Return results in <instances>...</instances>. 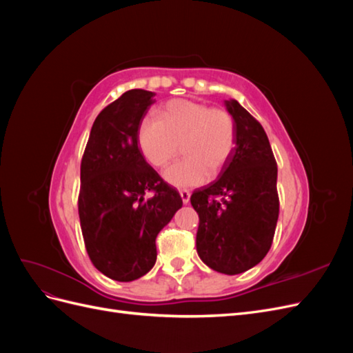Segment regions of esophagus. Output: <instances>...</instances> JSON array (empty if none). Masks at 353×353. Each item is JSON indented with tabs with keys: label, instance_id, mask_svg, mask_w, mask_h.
<instances>
[{
	"label": "esophagus",
	"instance_id": "34e87169",
	"mask_svg": "<svg viewBox=\"0 0 353 353\" xmlns=\"http://www.w3.org/2000/svg\"><path fill=\"white\" fill-rule=\"evenodd\" d=\"M179 196H181V199H183V203H184V205H187V203L190 201V191L188 190H181L179 191Z\"/></svg>",
	"mask_w": 353,
	"mask_h": 353
}]
</instances>
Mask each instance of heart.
<instances>
[{"label":"heart","mask_w":353,"mask_h":353,"mask_svg":"<svg viewBox=\"0 0 353 353\" xmlns=\"http://www.w3.org/2000/svg\"><path fill=\"white\" fill-rule=\"evenodd\" d=\"M236 143V121L227 109L188 100L169 101L157 119L147 117L138 130V145L153 168L172 163L183 147L184 159L165 172L168 183L178 188L201 185L219 175Z\"/></svg>","instance_id":"heart-1"}]
</instances>
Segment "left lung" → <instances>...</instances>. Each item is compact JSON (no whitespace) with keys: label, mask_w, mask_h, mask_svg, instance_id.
I'll use <instances>...</instances> for the list:
<instances>
[{"label":"left lung","mask_w":353,"mask_h":353,"mask_svg":"<svg viewBox=\"0 0 353 353\" xmlns=\"http://www.w3.org/2000/svg\"><path fill=\"white\" fill-rule=\"evenodd\" d=\"M237 128L228 163L190 200L199 213L196 248L209 268L241 274L271 249L279 221L276 162L262 125L239 101H225Z\"/></svg>","instance_id":"obj_1"}]
</instances>
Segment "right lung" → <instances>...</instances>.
<instances>
[{"label":"right lung","instance_id":"right-lung-1","mask_svg":"<svg viewBox=\"0 0 353 353\" xmlns=\"http://www.w3.org/2000/svg\"><path fill=\"white\" fill-rule=\"evenodd\" d=\"M154 92L130 90L100 112L81 162L78 210L92 265L134 281L156 263V237L183 206L179 193L145 162L138 130Z\"/></svg>","mask_w":353,"mask_h":353}]
</instances>
